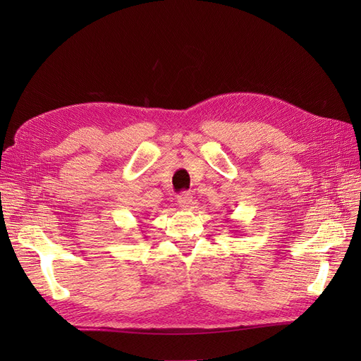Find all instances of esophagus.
Masks as SVG:
<instances>
[{
    "mask_svg": "<svg viewBox=\"0 0 361 361\" xmlns=\"http://www.w3.org/2000/svg\"><path fill=\"white\" fill-rule=\"evenodd\" d=\"M178 203L182 209H190L192 206V195L190 192H182L178 197Z\"/></svg>",
    "mask_w": 361,
    "mask_h": 361,
    "instance_id": "1",
    "label": "esophagus"
}]
</instances>
